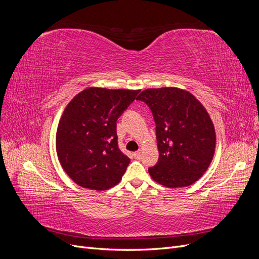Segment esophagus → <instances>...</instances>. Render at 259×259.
I'll use <instances>...</instances> for the list:
<instances>
[{
	"instance_id": "34e87169",
	"label": "esophagus",
	"mask_w": 259,
	"mask_h": 259,
	"mask_svg": "<svg viewBox=\"0 0 259 259\" xmlns=\"http://www.w3.org/2000/svg\"><path fill=\"white\" fill-rule=\"evenodd\" d=\"M133 155H134L135 159H139L140 155H142V152H140V151H136V152L133 153Z\"/></svg>"
}]
</instances>
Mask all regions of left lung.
Masks as SVG:
<instances>
[{
    "instance_id": "1",
    "label": "left lung",
    "mask_w": 259,
    "mask_h": 259,
    "mask_svg": "<svg viewBox=\"0 0 259 259\" xmlns=\"http://www.w3.org/2000/svg\"><path fill=\"white\" fill-rule=\"evenodd\" d=\"M151 109L159 161L148 169L151 178L167 188L194 184L213 160L216 133L206 109L191 93L177 88L148 89L139 94Z\"/></svg>"
}]
</instances>
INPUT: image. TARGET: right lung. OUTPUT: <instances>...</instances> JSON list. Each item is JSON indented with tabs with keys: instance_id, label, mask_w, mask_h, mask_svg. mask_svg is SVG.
Instances as JSON below:
<instances>
[{
	"instance_id": "right-lung-1",
	"label": "right lung",
	"mask_w": 259,
	"mask_h": 259,
	"mask_svg": "<svg viewBox=\"0 0 259 259\" xmlns=\"http://www.w3.org/2000/svg\"><path fill=\"white\" fill-rule=\"evenodd\" d=\"M138 93L89 88L67 105L58 123L56 151L75 184L100 191L121 182L131 160L117 146L116 121Z\"/></svg>"
}]
</instances>
